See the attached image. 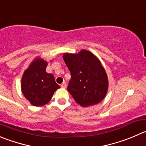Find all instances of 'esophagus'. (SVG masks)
<instances>
[{
  "label": "esophagus",
  "instance_id": "34e87169",
  "mask_svg": "<svg viewBox=\"0 0 146 146\" xmlns=\"http://www.w3.org/2000/svg\"><path fill=\"white\" fill-rule=\"evenodd\" d=\"M60 86H61L62 88H66V86H67V85H66V82H63V83H62L61 85H60Z\"/></svg>",
  "mask_w": 146,
  "mask_h": 146
}]
</instances>
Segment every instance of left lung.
Masks as SVG:
<instances>
[{
  "instance_id": "obj_1",
  "label": "left lung",
  "mask_w": 146,
  "mask_h": 146,
  "mask_svg": "<svg viewBox=\"0 0 146 146\" xmlns=\"http://www.w3.org/2000/svg\"><path fill=\"white\" fill-rule=\"evenodd\" d=\"M63 58L71 74L67 89L75 101L83 107L100 103L107 93L108 80L99 59L86 50L64 53Z\"/></svg>"
}]
</instances>
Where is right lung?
<instances>
[{"label": "right lung", "instance_id": "1", "mask_svg": "<svg viewBox=\"0 0 146 146\" xmlns=\"http://www.w3.org/2000/svg\"><path fill=\"white\" fill-rule=\"evenodd\" d=\"M48 63L36 58L25 70L21 80V90L25 98L34 106L47 104L60 86L52 73L46 69Z\"/></svg>", "mask_w": 146, "mask_h": 146}]
</instances>
